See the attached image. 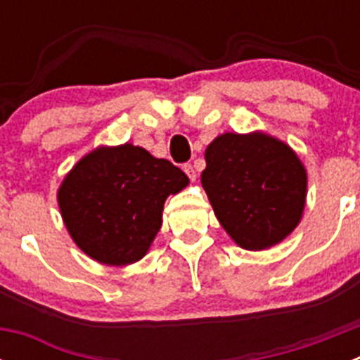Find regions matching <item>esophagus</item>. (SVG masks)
I'll list each match as a JSON object with an SVG mask.
<instances>
[{
    "label": "esophagus",
    "instance_id": "obj_1",
    "mask_svg": "<svg viewBox=\"0 0 360 360\" xmlns=\"http://www.w3.org/2000/svg\"><path fill=\"white\" fill-rule=\"evenodd\" d=\"M184 171H186V174H187V176H189V180H196L195 165H193V164H186V165H184Z\"/></svg>",
    "mask_w": 360,
    "mask_h": 360
}]
</instances>
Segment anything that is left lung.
Wrapping results in <instances>:
<instances>
[{"label": "left lung", "mask_w": 360, "mask_h": 360, "mask_svg": "<svg viewBox=\"0 0 360 360\" xmlns=\"http://www.w3.org/2000/svg\"><path fill=\"white\" fill-rule=\"evenodd\" d=\"M202 173L216 218L247 250L279 243L299 224L307 171L287 144L263 133H225L209 144Z\"/></svg>", "instance_id": "1"}]
</instances>
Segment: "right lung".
<instances>
[{
    "label": "right lung",
    "instance_id": "obj_1",
    "mask_svg": "<svg viewBox=\"0 0 360 360\" xmlns=\"http://www.w3.org/2000/svg\"><path fill=\"white\" fill-rule=\"evenodd\" d=\"M189 184L180 167L131 144L86 155L57 193L70 236L95 262L129 265L148 252L164 202Z\"/></svg>",
    "mask_w": 360,
    "mask_h": 360
}]
</instances>
